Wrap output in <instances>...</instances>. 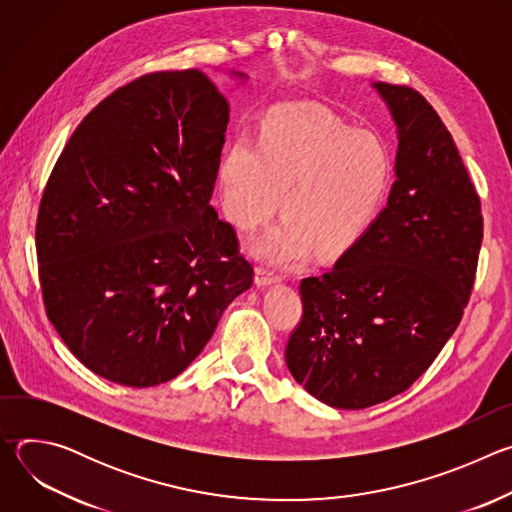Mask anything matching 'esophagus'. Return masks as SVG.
Returning <instances> with one entry per match:
<instances>
[{
  "mask_svg": "<svg viewBox=\"0 0 512 512\" xmlns=\"http://www.w3.org/2000/svg\"><path fill=\"white\" fill-rule=\"evenodd\" d=\"M279 275L273 273L269 267L265 265H259L257 271H255V283L261 285V287H267V285H273V283H279Z\"/></svg>",
  "mask_w": 512,
  "mask_h": 512,
  "instance_id": "esophagus-1",
  "label": "esophagus"
}]
</instances>
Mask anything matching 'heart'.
Segmentation results:
<instances>
[{"instance_id": "1", "label": "heart", "mask_w": 512, "mask_h": 512, "mask_svg": "<svg viewBox=\"0 0 512 512\" xmlns=\"http://www.w3.org/2000/svg\"><path fill=\"white\" fill-rule=\"evenodd\" d=\"M391 182L385 141L322 109L275 113L259 143L231 141L218 164V192L243 233L273 216L283 221L253 243V253L283 267L348 253L373 225Z\"/></svg>"}]
</instances>
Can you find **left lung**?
<instances>
[{"label":"left lung","mask_w":512,"mask_h":512,"mask_svg":"<svg viewBox=\"0 0 512 512\" xmlns=\"http://www.w3.org/2000/svg\"><path fill=\"white\" fill-rule=\"evenodd\" d=\"M397 123V180L364 237L300 283L285 362L310 395L364 409L407 391L456 332L482 245L480 198L452 133L411 87L375 83Z\"/></svg>","instance_id":"8db88e82"}]
</instances>
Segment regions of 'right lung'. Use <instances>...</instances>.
<instances>
[{"label":"right lung","mask_w":512,"mask_h":512,"mask_svg":"<svg viewBox=\"0 0 512 512\" xmlns=\"http://www.w3.org/2000/svg\"><path fill=\"white\" fill-rule=\"evenodd\" d=\"M227 123L204 72H150L103 99L56 160L36 221L44 308L107 381L178 377L253 285L210 206Z\"/></svg>","instance_id":"add662e5"}]
</instances>
